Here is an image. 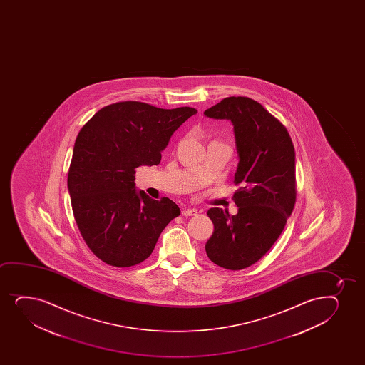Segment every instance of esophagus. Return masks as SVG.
Here are the masks:
<instances>
[{
    "label": "esophagus",
    "instance_id": "esophagus-1",
    "mask_svg": "<svg viewBox=\"0 0 365 365\" xmlns=\"http://www.w3.org/2000/svg\"><path fill=\"white\" fill-rule=\"evenodd\" d=\"M181 214H182L184 217H192V215L197 214V210H195V208H184Z\"/></svg>",
    "mask_w": 365,
    "mask_h": 365
}]
</instances>
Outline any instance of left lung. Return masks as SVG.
Returning <instances> with one entry per match:
<instances>
[{
  "label": "left lung",
  "mask_w": 365,
  "mask_h": 365,
  "mask_svg": "<svg viewBox=\"0 0 365 365\" xmlns=\"http://www.w3.org/2000/svg\"><path fill=\"white\" fill-rule=\"evenodd\" d=\"M205 114L231 120L240 160L234 180L240 189L232 197L239 212H207L214 231L205 252L214 264L241 270L272 248L294 210V143L285 125L250 97H227Z\"/></svg>",
  "instance_id": "8db88e82"
}]
</instances>
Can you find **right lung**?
<instances>
[{"label": "right lung", "mask_w": 365, "mask_h": 365, "mask_svg": "<svg viewBox=\"0 0 365 365\" xmlns=\"http://www.w3.org/2000/svg\"><path fill=\"white\" fill-rule=\"evenodd\" d=\"M197 109L124 101L100 109L76 136L68 191L76 225L93 255L128 268L151 256L160 232L180 214L135 187V169L157 165L174 131Z\"/></svg>", "instance_id": "obj_1"}]
</instances>
